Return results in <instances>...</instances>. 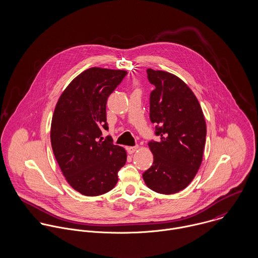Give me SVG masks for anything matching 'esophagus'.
Here are the masks:
<instances>
[{
    "label": "esophagus",
    "instance_id": "esophagus-1",
    "mask_svg": "<svg viewBox=\"0 0 258 258\" xmlns=\"http://www.w3.org/2000/svg\"><path fill=\"white\" fill-rule=\"evenodd\" d=\"M138 148H139L138 145H136V146H130V147H127V151H128L129 154H133L135 151L138 150Z\"/></svg>",
    "mask_w": 258,
    "mask_h": 258
}]
</instances>
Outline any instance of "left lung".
I'll list each match as a JSON object with an SVG mask.
<instances>
[{"label": "left lung", "mask_w": 258, "mask_h": 258, "mask_svg": "<svg viewBox=\"0 0 258 258\" xmlns=\"http://www.w3.org/2000/svg\"><path fill=\"white\" fill-rule=\"evenodd\" d=\"M155 85L150 94V120L160 141L148 143L154 156L143 179L152 190L171 195L186 187L203 161L207 125L190 88L174 74L147 70Z\"/></svg>", "instance_id": "obj_1"}]
</instances>
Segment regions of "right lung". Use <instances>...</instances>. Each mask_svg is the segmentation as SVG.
Returning a JSON list of instances; mask_svg holds the SVG:
<instances>
[{
  "label": "right lung",
  "instance_id": "right-lung-1",
  "mask_svg": "<svg viewBox=\"0 0 258 258\" xmlns=\"http://www.w3.org/2000/svg\"><path fill=\"white\" fill-rule=\"evenodd\" d=\"M127 72L91 68L77 75L61 93L52 115L50 142L68 183L81 195L111 190L125 165L124 148L114 145L108 130L106 102Z\"/></svg>",
  "mask_w": 258,
  "mask_h": 258
}]
</instances>
